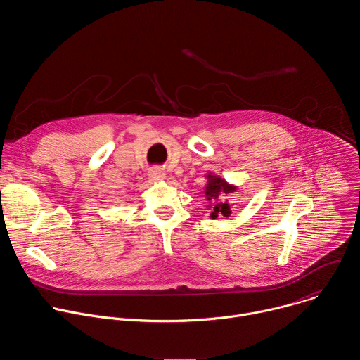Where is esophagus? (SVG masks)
<instances>
[{
  "instance_id": "1",
  "label": "esophagus",
  "mask_w": 360,
  "mask_h": 360,
  "mask_svg": "<svg viewBox=\"0 0 360 360\" xmlns=\"http://www.w3.org/2000/svg\"><path fill=\"white\" fill-rule=\"evenodd\" d=\"M149 178L153 179V181H160V179L165 178V174H164V171L160 169V168H153V169L149 171Z\"/></svg>"
}]
</instances>
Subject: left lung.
Listing matches in <instances>:
<instances>
[{
  "label": "left lung",
  "instance_id": "8db88e82",
  "mask_svg": "<svg viewBox=\"0 0 360 360\" xmlns=\"http://www.w3.org/2000/svg\"><path fill=\"white\" fill-rule=\"evenodd\" d=\"M208 184L207 188H205V195H207L208 200L214 202V207H212V214L211 217L215 219L219 215L224 217H229L231 215V207L228 202H222L221 198L224 193H231L236 191V186L229 185L225 179H221L218 176L214 175H208Z\"/></svg>",
  "mask_w": 360,
  "mask_h": 360
}]
</instances>
